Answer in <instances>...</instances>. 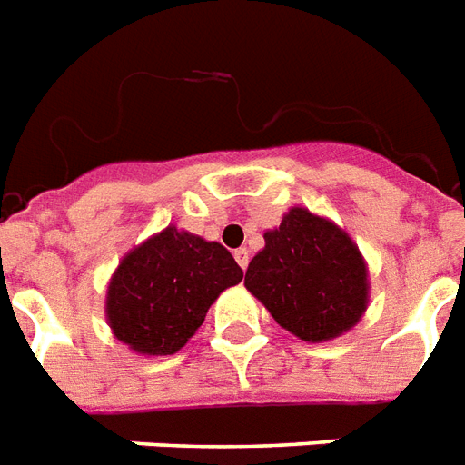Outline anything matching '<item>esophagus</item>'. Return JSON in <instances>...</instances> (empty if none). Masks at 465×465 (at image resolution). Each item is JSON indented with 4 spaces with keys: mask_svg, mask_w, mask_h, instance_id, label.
Wrapping results in <instances>:
<instances>
[{
    "mask_svg": "<svg viewBox=\"0 0 465 465\" xmlns=\"http://www.w3.org/2000/svg\"><path fill=\"white\" fill-rule=\"evenodd\" d=\"M233 258H236V263H239L241 268H246V265H248V251H246V248H239V251L233 253Z\"/></svg>",
    "mask_w": 465,
    "mask_h": 465,
    "instance_id": "obj_1",
    "label": "esophagus"
}]
</instances>
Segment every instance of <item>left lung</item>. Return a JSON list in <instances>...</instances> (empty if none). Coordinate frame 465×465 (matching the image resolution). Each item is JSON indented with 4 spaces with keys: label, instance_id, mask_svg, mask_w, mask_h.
Returning <instances> with one entry per match:
<instances>
[{
    "label": "left lung",
    "instance_id": "left-lung-1",
    "mask_svg": "<svg viewBox=\"0 0 465 465\" xmlns=\"http://www.w3.org/2000/svg\"><path fill=\"white\" fill-rule=\"evenodd\" d=\"M263 239L243 285L280 327L322 343L359 324L371 300L368 263L341 226L292 207Z\"/></svg>",
    "mask_w": 465,
    "mask_h": 465
}]
</instances>
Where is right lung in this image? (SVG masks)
Returning <instances> with one entry per match:
<instances>
[{
    "mask_svg": "<svg viewBox=\"0 0 465 465\" xmlns=\"http://www.w3.org/2000/svg\"><path fill=\"white\" fill-rule=\"evenodd\" d=\"M241 278L222 243L170 224L119 261L106 285V324L134 353L173 356Z\"/></svg>",
    "mask_w": 465,
    "mask_h": 465,
    "instance_id": "add662e5",
    "label": "right lung"
}]
</instances>
